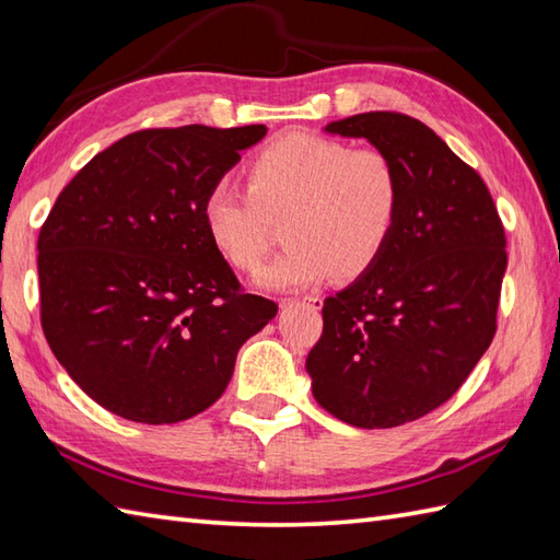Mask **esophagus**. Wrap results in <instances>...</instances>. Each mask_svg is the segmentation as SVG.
<instances>
[{"mask_svg":"<svg viewBox=\"0 0 560 560\" xmlns=\"http://www.w3.org/2000/svg\"><path fill=\"white\" fill-rule=\"evenodd\" d=\"M293 305H307L313 307V311H319L323 307V299H317V295H305V299H283L281 307H293Z\"/></svg>","mask_w":560,"mask_h":560,"instance_id":"obj_1","label":"esophagus"}]
</instances>
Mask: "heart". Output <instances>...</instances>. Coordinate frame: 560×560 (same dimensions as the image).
Segmentation results:
<instances>
[{
    "instance_id": "heart-1",
    "label": "heart",
    "mask_w": 560,
    "mask_h": 560,
    "mask_svg": "<svg viewBox=\"0 0 560 560\" xmlns=\"http://www.w3.org/2000/svg\"><path fill=\"white\" fill-rule=\"evenodd\" d=\"M247 192L219 183L201 201L213 249L241 271H257L287 221L289 249L257 277L271 291L327 279L353 281L375 267L397 231L404 185L380 149L307 132L273 139L247 163Z\"/></svg>"
}]
</instances>
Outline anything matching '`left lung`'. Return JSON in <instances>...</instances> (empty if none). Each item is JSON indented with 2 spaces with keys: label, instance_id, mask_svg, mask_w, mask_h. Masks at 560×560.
<instances>
[{
  "label": "left lung",
  "instance_id": "1",
  "mask_svg": "<svg viewBox=\"0 0 560 560\" xmlns=\"http://www.w3.org/2000/svg\"><path fill=\"white\" fill-rule=\"evenodd\" d=\"M325 132L385 151L404 201L375 267L325 301L305 371L339 421L395 428L445 404L491 347L505 231L481 175L413 117L361 113Z\"/></svg>",
  "mask_w": 560,
  "mask_h": 560
}]
</instances>
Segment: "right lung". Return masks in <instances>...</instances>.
Returning <instances> with one entry per match:
<instances>
[{
  "label": "right lung",
  "instance_id": "obj_1",
  "mask_svg": "<svg viewBox=\"0 0 560 560\" xmlns=\"http://www.w3.org/2000/svg\"><path fill=\"white\" fill-rule=\"evenodd\" d=\"M265 125L141 129L93 156L38 235L40 325L69 377L137 423H177L229 387L277 315L245 293L201 223L209 187Z\"/></svg>",
  "mask_w": 560,
  "mask_h": 560
}]
</instances>
